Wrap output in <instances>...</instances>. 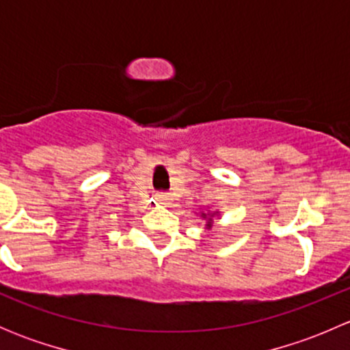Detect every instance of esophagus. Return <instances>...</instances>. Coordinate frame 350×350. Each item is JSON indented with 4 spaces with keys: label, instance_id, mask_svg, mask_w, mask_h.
I'll list each match as a JSON object with an SVG mask.
<instances>
[{
    "label": "esophagus",
    "instance_id": "esophagus-1",
    "mask_svg": "<svg viewBox=\"0 0 350 350\" xmlns=\"http://www.w3.org/2000/svg\"><path fill=\"white\" fill-rule=\"evenodd\" d=\"M155 200H157L159 204H169V203H171V196H169L167 193H159V195L155 196Z\"/></svg>",
    "mask_w": 350,
    "mask_h": 350
}]
</instances>
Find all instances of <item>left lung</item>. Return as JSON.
I'll list each match as a JSON object with an SVG mask.
<instances>
[{
	"instance_id": "obj_1",
	"label": "left lung",
	"mask_w": 350,
	"mask_h": 350,
	"mask_svg": "<svg viewBox=\"0 0 350 350\" xmlns=\"http://www.w3.org/2000/svg\"><path fill=\"white\" fill-rule=\"evenodd\" d=\"M215 215H218V211H213V213H211V211H208V213H201L200 215L201 218H204V220H206V225H204V227H206L208 230L213 227V217H215Z\"/></svg>"
}]
</instances>
